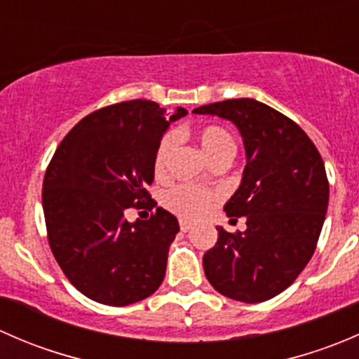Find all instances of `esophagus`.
Wrapping results in <instances>:
<instances>
[{"mask_svg": "<svg viewBox=\"0 0 359 359\" xmlns=\"http://www.w3.org/2000/svg\"><path fill=\"white\" fill-rule=\"evenodd\" d=\"M191 227H193V224H191L189 220H184V219L180 220V231H182V233H187Z\"/></svg>", "mask_w": 359, "mask_h": 359, "instance_id": "34e87169", "label": "esophagus"}]
</instances>
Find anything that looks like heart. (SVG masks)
<instances>
[{"instance_id": "1", "label": "heart", "mask_w": 359, "mask_h": 359, "mask_svg": "<svg viewBox=\"0 0 359 359\" xmlns=\"http://www.w3.org/2000/svg\"><path fill=\"white\" fill-rule=\"evenodd\" d=\"M198 140H200L206 156L212 159V161L222 156H233L234 149H236L233 135L226 128L217 125L201 126L198 130ZM175 132H168L161 137L156 147V153H154V172H165L170 163V158H172L173 151H175ZM212 201L213 193H210L205 187L191 186V184H182V186L172 187L165 194V205L172 212L187 217V219H194V217L203 215L210 208Z\"/></svg>"}]
</instances>
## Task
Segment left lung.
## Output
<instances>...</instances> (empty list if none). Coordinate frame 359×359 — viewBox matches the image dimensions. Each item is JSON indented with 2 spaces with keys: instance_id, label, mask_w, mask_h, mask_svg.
<instances>
[{
  "instance_id": "obj_1",
  "label": "left lung",
  "mask_w": 359,
  "mask_h": 359,
  "mask_svg": "<svg viewBox=\"0 0 359 359\" xmlns=\"http://www.w3.org/2000/svg\"><path fill=\"white\" fill-rule=\"evenodd\" d=\"M193 112L229 119L243 137L247 165L224 210L247 217V231L217 227L203 255L206 280L229 299L269 300L297 280L316 250L328 208L325 163L302 128L253 99H231Z\"/></svg>"
}]
</instances>
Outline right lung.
<instances>
[{"instance_id":"1","label":"right lung","mask_w":359,"mask_h":359,"mask_svg":"<svg viewBox=\"0 0 359 359\" xmlns=\"http://www.w3.org/2000/svg\"><path fill=\"white\" fill-rule=\"evenodd\" d=\"M175 114L153 100L112 104L85 116L57 147L43 180V213L53 257L83 295L128 306L153 295L179 222L158 206L128 222V208H153L154 153Z\"/></svg>"}]
</instances>
